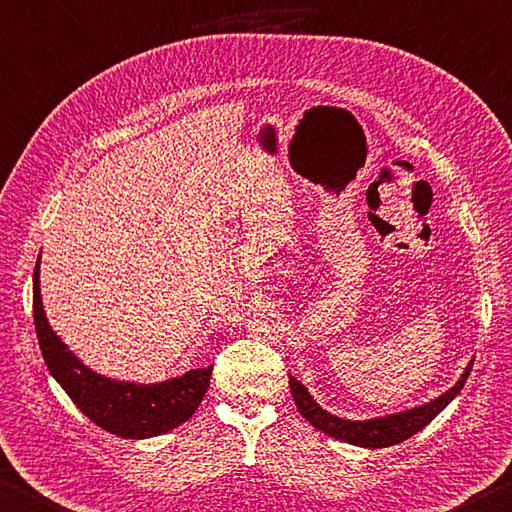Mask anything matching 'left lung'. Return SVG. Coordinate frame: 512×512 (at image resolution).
<instances>
[{
  "label": "left lung",
  "mask_w": 512,
  "mask_h": 512,
  "mask_svg": "<svg viewBox=\"0 0 512 512\" xmlns=\"http://www.w3.org/2000/svg\"><path fill=\"white\" fill-rule=\"evenodd\" d=\"M472 364L474 360H470V364L465 366V371L461 373V378L456 380L454 387L441 393L438 398L425 402V405L398 411V414H387V416H378L369 420H346V418L333 416L324 407H319L317 400L308 393V389L303 387L297 378H292V375H290V391L299 414L306 418L312 427L319 429V432L357 447L380 450V447H391L407 441V438L418 434L425 425L432 423V420L441 414V411L450 405L456 396H459L465 380H468V375L472 371Z\"/></svg>",
  "instance_id": "obj_1"
}]
</instances>
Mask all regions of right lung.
Here are the masks:
<instances>
[{
    "label": "right lung",
    "instance_id": "right-lung-1",
    "mask_svg": "<svg viewBox=\"0 0 512 512\" xmlns=\"http://www.w3.org/2000/svg\"><path fill=\"white\" fill-rule=\"evenodd\" d=\"M35 335L49 373L83 414L121 438H152L186 423L200 407L211 382V366L191 369L177 378L139 384L107 378L89 369L53 333L40 294V256L33 272Z\"/></svg>",
    "mask_w": 512,
    "mask_h": 512
}]
</instances>
